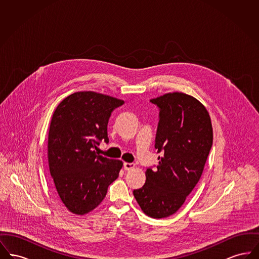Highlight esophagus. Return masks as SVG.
Masks as SVG:
<instances>
[{
  "label": "esophagus",
  "mask_w": 259,
  "mask_h": 259,
  "mask_svg": "<svg viewBox=\"0 0 259 259\" xmlns=\"http://www.w3.org/2000/svg\"><path fill=\"white\" fill-rule=\"evenodd\" d=\"M134 167H135V164H133V163H128V162H124L123 163L124 170H126V171L131 170V169H133Z\"/></svg>",
  "instance_id": "34e87169"
}]
</instances>
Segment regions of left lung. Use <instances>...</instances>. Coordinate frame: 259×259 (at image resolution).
<instances>
[{"label": "left lung", "mask_w": 259, "mask_h": 259, "mask_svg": "<svg viewBox=\"0 0 259 259\" xmlns=\"http://www.w3.org/2000/svg\"><path fill=\"white\" fill-rule=\"evenodd\" d=\"M150 102L160 111L155 148L162 155L133 194L147 215L163 219L180 209L197 185L212 146V127L205 106L190 95L166 93Z\"/></svg>", "instance_id": "obj_1"}]
</instances>
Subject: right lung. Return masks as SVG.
<instances>
[{"mask_svg":"<svg viewBox=\"0 0 259 259\" xmlns=\"http://www.w3.org/2000/svg\"><path fill=\"white\" fill-rule=\"evenodd\" d=\"M123 100L94 91L75 92L62 100L52 114L49 132V165L55 191L65 207L82 215L98 207L119 175L122 161L95 151L109 142L111 111Z\"/></svg>","mask_w":259,"mask_h":259,"instance_id":"1","label":"right lung"}]
</instances>
